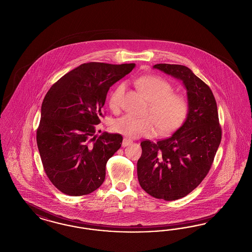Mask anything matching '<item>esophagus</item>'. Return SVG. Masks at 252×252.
Returning a JSON list of instances; mask_svg holds the SVG:
<instances>
[{
	"label": "esophagus",
	"mask_w": 252,
	"mask_h": 252,
	"mask_svg": "<svg viewBox=\"0 0 252 252\" xmlns=\"http://www.w3.org/2000/svg\"><path fill=\"white\" fill-rule=\"evenodd\" d=\"M132 143V140L129 139H123V143H122V146L123 147H126V146H128L129 144Z\"/></svg>",
	"instance_id": "34e87169"
}]
</instances>
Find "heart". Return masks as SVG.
Instances as JSON below:
<instances>
[{
	"instance_id": "obj_1",
	"label": "heart",
	"mask_w": 252,
	"mask_h": 252,
	"mask_svg": "<svg viewBox=\"0 0 252 252\" xmlns=\"http://www.w3.org/2000/svg\"><path fill=\"white\" fill-rule=\"evenodd\" d=\"M137 86L142 95L150 102L148 114L151 116L137 117L126 114L113 122V130L128 138L152 137L158 132L167 135L183 126L189 112V101L186 96L173 93V87L165 79L148 75L137 80ZM126 91L124 83L115 87L109 97L113 111L121 107Z\"/></svg>"
}]
</instances>
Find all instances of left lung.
Masks as SVG:
<instances>
[{
	"instance_id": "obj_1",
	"label": "left lung",
	"mask_w": 252,
	"mask_h": 252,
	"mask_svg": "<svg viewBox=\"0 0 252 252\" xmlns=\"http://www.w3.org/2000/svg\"><path fill=\"white\" fill-rule=\"evenodd\" d=\"M154 68L183 81L189 112L170 138L140 143L138 179L141 188L158 199H180L206 178L221 139L217 103L206 83L183 65L157 64Z\"/></svg>"
}]
</instances>
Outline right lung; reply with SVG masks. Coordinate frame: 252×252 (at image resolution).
<instances>
[{
    "label": "right lung",
    "mask_w": 252,
    "mask_h": 252,
    "mask_svg": "<svg viewBox=\"0 0 252 252\" xmlns=\"http://www.w3.org/2000/svg\"><path fill=\"white\" fill-rule=\"evenodd\" d=\"M134 63L89 62L66 73L44 96L36 133L44 172L53 185L70 196L91 193L104 182L106 164L120 149V134L95 136L104 117L106 95Z\"/></svg>",
    "instance_id": "obj_1"
}]
</instances>
